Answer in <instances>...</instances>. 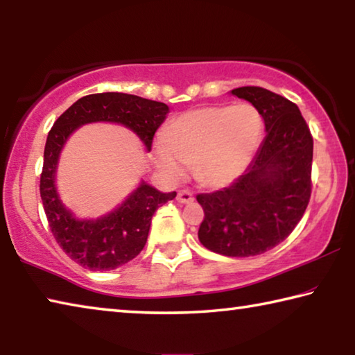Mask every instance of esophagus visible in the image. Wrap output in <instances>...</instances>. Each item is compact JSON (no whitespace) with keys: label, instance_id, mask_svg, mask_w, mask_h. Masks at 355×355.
<instances>
[{"label":"esophagus","instance_id":"1","mask_svg":"<svg viewBox=\"0 0 355 355\" xmlns=\"http://www.w3.org/2000/svg\"><path fill=\"white\" fill-rule=\"evenodd\" d=\"M177 200L182 203H191L192 200H194V196H192V192L189 189H182V191H178Z\"/></svg>","mask_w":355,"mask_h":355}]
</instances>
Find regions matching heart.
I'll return each instance as SVG.
<instances>
[{"label":"heart","mask_w":355,"mask_h":355,"mask_svg":"<svg viewBox=\"0 0 355 355\" xmlns=\"http://www.w3.org/2000/svg\"><path fill=\"white\" fill-rule=\"evenodd\" d=\"M263 137V117L250 103L207 106L167 125L164 142L155 147L156 164L178 180L186 166L203 186L230 184L250 166Z\"/></svg>","instance_id":"b5f03b06"}]
</instances>
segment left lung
Wrapping results in <instances>:
<instances>
[{
  "instance_id": "8db88e82",
  "label": "left lung",
  "mask_w": 355,
  "mask_h": 355,
  "mask_svg": "<svg viewBox=\"0 0 355 355\" xmlns=\"http://www.w3.org/2000/svg\"><path fill=\"white\" fill-rule=\"evenodd\" d=\"M250 101L266 137L254 161L232 186L197 194L203 208L199 239L225 257H254L291 235L311 196L313 136L296 103L258 86L232 91Z\"/></svg>"
}]
</instances>
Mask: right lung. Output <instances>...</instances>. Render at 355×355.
Here are the masks:
<instances>
[{"instance_id":"1","label":"right lung","mask_w":355,"mask_h":355,"mask_svg":"<svg viewBox=\"0 0 355 355\" xmlns=\"http://www.w3.org/2000/svg\"><path fill=\"white\" fill-rule=\"evenodd\" d=\"M169 106L122 92L91 94L75 101L53 125L46 137L40 197L48 225L65 254L91 271H111L133 260L147 243L156 208L175 199L142 183L111 214L97 220H78L62 207L55 188V172L64 142L84 123L117 122L135 131L150 150Z\"/></svg>"}]
</instances>
